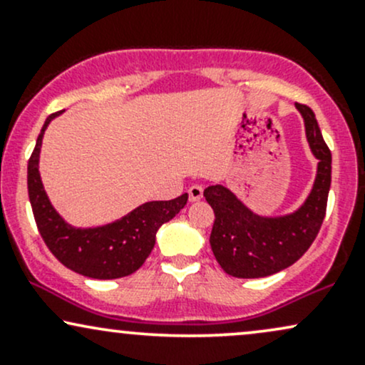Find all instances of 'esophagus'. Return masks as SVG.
I'll return each instance as SVG.
<instances>
[{"label": "esophagus", "mask_w": 365, "mask_h": 365, "mask_svg": "<svg viewBox=\"0 0 365 365\" xmlns=\"http://www.w3.org/2000/svg\"><path fill=\"white\" fill-rule=\"evenodd\" d=\"M202 187L200 185H192L188 188V199H190V202H195V200H200L202 199Z\"/></svg>", "instance_id": "34e87169"}]
</instances>
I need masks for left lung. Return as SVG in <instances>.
<instances>
[{"instance_id": "obj_1", "label": "left lung", "mask_w": 365, "mask_h": 365, "mask_svg": "<svg viewBox=\"0 0 365 365\" xmlns=\"http://www.w3.org/2000/svg\"><path fill=\"white\" fill-rule=\"evenodd\" d=\"M305 137L317 159L316 178L299 209L283 216L255 215L225 185H209L204 197L215 211L211 244L225 273L235 278H264L292 266L319 233L331 187V153L311 108L295 104Z\"/></svg>"}]
</instances>
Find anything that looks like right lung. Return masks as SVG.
Instances as JSON below:
<instances>
[{
  "label": "right lung",
  "instance_id": "right-lung-1",
  "mask_svg": "<svg viewBox=\"0 0 365 365\" xmlns=\"http://www.w3.org/2000/svg\"><path fill=\"white\" fill-rule=\"evenodd\" d=\"M61 113L46 118L27 166L29 199L41 237L63 266L87 278L115 279L135 273L154 249L158 230L182 211L188 195L144 202L120 220L94 228H77L66 223L53 207L39 173L44 132Z\"/></svg>",
  "mask_w": 365,
  "mask_h": 365
}]
</instances>
